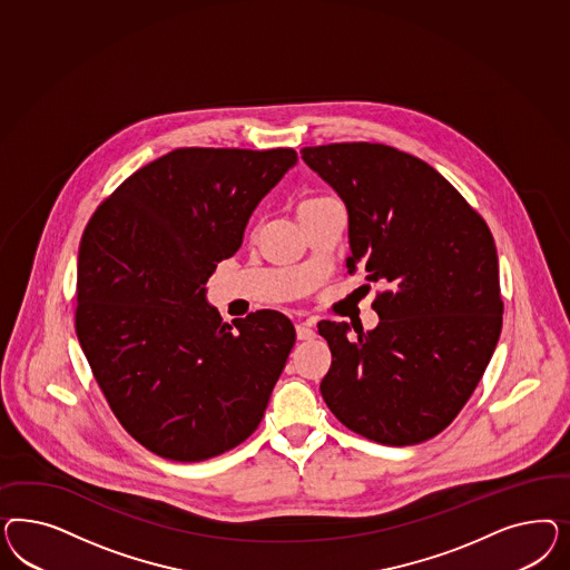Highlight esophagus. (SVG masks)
Returning <instances> with one entry per match:
<instances>
[{
	"instance_id": "esophagus-1",
	"label": "esophagus",
	"mask_w": 570,
	"mask_h": 570,
	"mask_svg": "<svg viewBox=\"0 0 570 570\" xmlns=\"http://www.w3.org/2000/svg\"><path fill=\"white\" fill-rule=\"evenodd\" d=\"M313 336H315L313 322H298V324H296V338H298V341H309Z\"/></svg>"
}]
</instances>
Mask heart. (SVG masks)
I'll return each instance as SVG.
<instances>
[{"instance_id": "heart-1", "label": "heart", "mask_w": 570, "mask_h": 570, "mask_svg": "<svg viewBox=\"0 0 570 570\" xmlns=\"http://www.w3.org/2000/svg\"><path fill=\"white\" fill-rule=\"evenodd\" d=\"M315 200H322V198H315ZM315 200H307V203H315ZM307 203H305V205H307Z\"/></svg>"}]
</instances>
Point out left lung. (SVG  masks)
I'll list each match as a JSON object with an SVG mask.
<instances>
[{
    "mask_svg": "<svg viewBox=\"0 0 570 570\" xmlns=\"http://www.w3.org/2000/svg\"><path fill=\"white\" fill-rule=\"evenodd\" d=\"M301 155L345 203L348 274L389 286L372 303L376 328L317 324L332 351L322 397L370 441H429L466 405L500 341L493 236L441 173L397 148L351 141Z\"/></svg>",
    "mask_w": 570,
    "mask_h": 570,
    "instance_id": "left-lung-1",
    "label": "left lung"
}]
</instances>
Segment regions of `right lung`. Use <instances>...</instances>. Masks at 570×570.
<instances>
[{
	"instance_id": "add662e5",
	"label": "right lung",
	"mask_w": 570,
	"mask_h": 570,
	"mask_svg": "<svg viewBox=\"0 0 570 570\" xmlns=\"http://www.w3.org/2000/svg\"><path fill=\"white\" fill-rule=\"evenodd\" d=\"M293 148H177L127 177L79 244L75 328L110 410L144 448L203 462L255 429L294 345L279 311L234 326L207 303Z\"/></svg>"
}]
</instances>
